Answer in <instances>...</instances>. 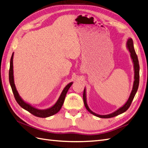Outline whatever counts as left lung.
Returning <instances> with one entry per match:
<instances>
[{
  "label": "left lung",
  "instance_id": "obj_1",
  "mask_svg": "<svg viewBox=\"0 0 148 148\" xmlns=\"http://www.w3.org/2000/svg\"><path fill=\"white\" fill-rule=\"evenodd\" d=\"M126 46H127V48L129 50V53H130V56H131V58L132 59L133 64H134V83H133L132 89V91L131 92V94H130V95H129L127 101L125 102L124 105L122 106L121 107H120L119 109H118L117 110H116L115 112H114L109 114L100 115V114H97L95 112H93L90 109V108L88 107L87 102H86V88L85 87L84 91V94H83V98H84V102L85 104V106L86 107V110H87L90 113H91L92 114L94 115L95 116H97V117H100V118L107 119V118H111V117H113L115 116H118V115L124 113V112L127 110L129 109V107H130L132 100H133V99H134V97L136 95V93L137 91H138L139 84V64L138 56H137L136 51L134 50V44H133V41H132V38H128L127 42H126Z\"/></svg>",
  "mask_w": 148,
  "mask_h": 148
}]
</instances>
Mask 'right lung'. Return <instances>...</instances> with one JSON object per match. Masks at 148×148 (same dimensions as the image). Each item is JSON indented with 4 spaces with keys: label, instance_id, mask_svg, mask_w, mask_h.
<instances>
[{
    "label": "right lung",
    "instance_id": "obj_1",
    "mask_svg": "<svg viewBox=\"0 0 148 148\" xmlns=\"http://www.w3.org/2000/svg\"><path fill=\"white\" fill-rule=\"evenodd\" d=\"M13 57H14V53H12L11 58H10V69H9V82L10 86H11L12 92L14 93V97H15L16 100L18 104L23 108L24 109L28 111L29 112L33 114L34 116L38 117H48L55 115L56 113L58 112L62 108L63 104L64 101V99H65L66 95L67 93V92L71 85L73 84V82H70L64 88L63 91L61 93L60 97L58 99L56 102L55 103V105H53L52 107L48 108L46 109H38L37 108H35L34 107L32 106L29 103L26 102L24 100L21 98V96L19 95V93H18L15 84H14V71H13Z\"/></svg>",
    "mask_w": 148,
    "mask_h": 148
}]
</instances>
